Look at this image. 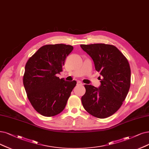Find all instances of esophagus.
Instances as JSON below:
<instances>
[{"label": "esophagus", "mask_w": 149, "mask_h": 149, "mask_svg": "<svg viewBox=\"0 0 149 149\" xmlns=\"http://www.w3.org/2000/svg\"><path fill=\"white\" fill-rule=\"evenodd\" d=\"M77 83L78 85H83V84H82L80 81H77Z\"/></svg>", "instance_id": "esophagus-1"}]
</instances>
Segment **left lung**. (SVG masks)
<instances>
[{
	"label": "left lung",
	"instance_id": "8db88e82",
	"mask_svg": "<svg viewBox=\"0 0 149 149\" xmlns=\"http://www.w3.org/2000/svg\"><path fill=\"white\" fill-rule=\"evenodd\" d=\"M92 58L95 69L102 76L99 88L85 85V94L81 102L93 116L105 118L111 116L122 106L131 84V69L127 59L112 45L95 43L80 45Z\"/></svg>",
	"mask_w": 149,
	"mask_h": 149
}]
</instances>
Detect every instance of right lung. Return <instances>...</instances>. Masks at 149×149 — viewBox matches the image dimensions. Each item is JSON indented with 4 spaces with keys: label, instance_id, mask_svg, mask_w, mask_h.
Wrapping results in <instances>:
<instances>
[{
    "label": "right lung",
    "instance_id": "1",
    "mask_svg": "<svg viewBox=\"0 0 149 149\" xmlns=\"http://www.w3.org/2000/svg\"><path fill=\"white\" fill-rule=\"evenodd\" d=\"M73 47L65 44L40 47L25 65L23 85L32 106L45 117H53L65 107L77 81L60 79L65 58Z\"/></svg>",
    "mask_w": 149,
    "mask_h": 149
}]
</instances>
